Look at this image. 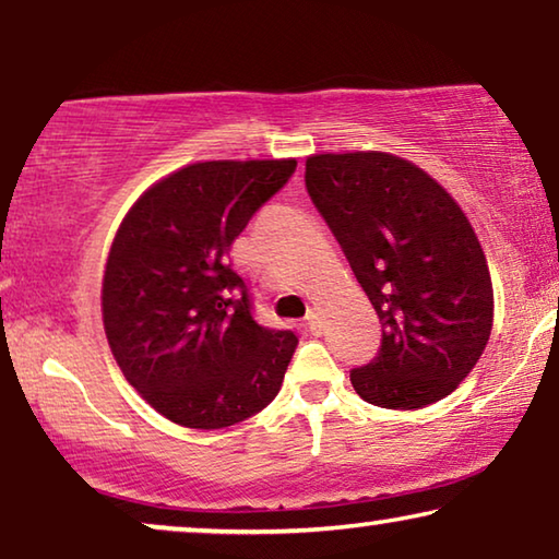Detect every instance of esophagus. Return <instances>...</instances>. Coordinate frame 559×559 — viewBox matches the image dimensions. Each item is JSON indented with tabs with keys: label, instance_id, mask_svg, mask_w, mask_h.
<instances>
[{
	"label": "esophagus",
	"instance_id": "obj_1",
	"mask_svg": "<svg viewBox=\"0 0 559 559\" xmlns=\"http://www.w3.org/2000/svg\"><path fill=\"white\" fill-rule=\"evenodd\" d=\"M306 329H309L311 334H321V311L319 309H309V313H306Z\"/></svg>",
	"mask_w": 559,
	"mask_h": 559
}]
</instances>
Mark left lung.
I'll use <instances>...</instances> for the list:
<instances>
[{
    "instance_id": "8db88e82",
    "label": "left lung",
    "mask_w": 559,
    "mask_h": 559,
    "mask_svg": "<svg viewBox=\"0 0 559 559\" xmlns=\"http://www.w3.org/2000/svg\"><path fill=\"white\" fill-rule=\"evenodd\" d=\"M306 190L382 324L357 395L390 411L438 403L484 355L493 288L474 227L415 164L382 152L306 159Z\"/></svg>"
}]
</instances>
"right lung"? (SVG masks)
<instances>
[{
  "instance_id": "right-lung-1",
  "label": "right lung",
  "mask_w": 559,
  "mask_h": 559,
  "mask_svg": "<svg viewBox=\"0 0 559 559\" xmlns=\"http://www.w3.org/2000/svg\"><path fill=\"white\" fill-rule=\"evenodd\" d=\"M294 171L296 159L190 164L141 194L119 227L104 276L108 344L177 426H235L278 395L298 340L258 324L230 248Z\"/></svg>"
}]
</instances>
